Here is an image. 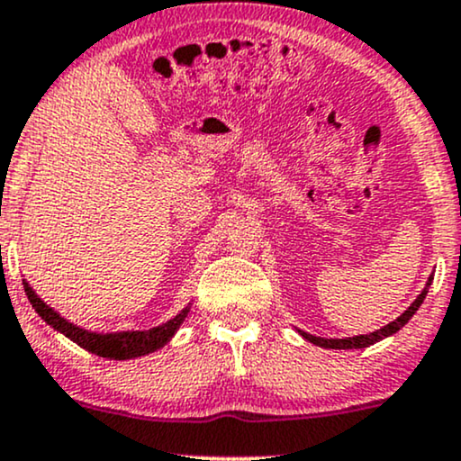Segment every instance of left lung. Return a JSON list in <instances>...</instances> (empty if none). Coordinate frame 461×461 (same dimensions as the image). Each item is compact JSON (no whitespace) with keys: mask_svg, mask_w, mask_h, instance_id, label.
Instances as JSON below:
<instances>
[{"mask_svg":"<svg viewBox=\"0 0 461 461\" xmlns=\"http://www.w3.org/2000/svg\"><path fill=\"white\" fill-rule=\"evenodd\" d=\"M431 280H434V276H429V280H427L425 289L420 291L419 297H416V300L412 302V304L408 306V311H403L402 315H399L397 319H394V321H391V323H388V326H384V328H380V330H375V332H369V334H358V337H345V339H323V337H312V334L304 332V330H297V332H300L302 337H304V339L308 340V343L317 345V348H323V349H362V348H369V345L377 343V340H382V339H386V337H393L394 332H399V330H402V328L405 326V323H408L410 319L414 317V312L419 311L420 304H423V300H425L427 291H429Z\"/></svg>","mask_w":461,"mask_h":461,"instance_id":"8db88e82","label":"left lung"}]
</instances>
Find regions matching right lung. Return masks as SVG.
I'll use <instances>...</instances> for the list:
<instances>
[{"instance_id":"right-lung-1","label":"right lung","mask_w":461,"mask_h":461,"mask_svg":"<svg viewBox=\"0 0 461 461\" xmlns=\"http://www.w3.org/2000/svg\"><path fill=\"white\" fill-rule=\"evenodd\" d=\"M27 300L32 302V306L36 308V312L51 326L56 332L64 334V337L77 343L79 348H84L90 354L101 356V358L110 360H129V358H140V356L153 354V351L161 349L166 343H170V339L175 337L176 330L181 328V323L185 321L189 308L185 306L176 317H172L170 321L161 323V326L150 328V330H127V332H90L75 323H70L68 319H64L59 312L53 311L47 302H42L36 295V291L23 280Z\"/></svg>"}]
</instances>
